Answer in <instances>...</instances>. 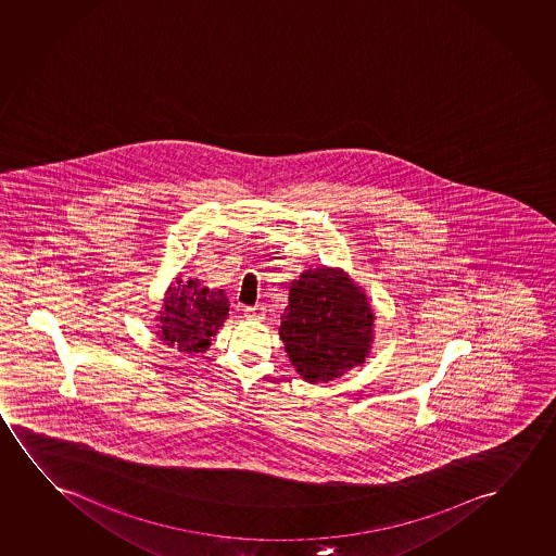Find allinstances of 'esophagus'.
I'll use <instances>...</instances> for the list:
<instances>
[{
  "label": "esophagus",
  "mask_w": 556,
  "mask_h": 556,
  "mask_svg": "<svg viewBox=\"0 0 556 556\" xmlns=\"http://www.w3.org/2000/svg\"><path fill=\"white\" fill-rule=\"evenodd\" d=\"M244 315H247V317H251V319H264V315H266V307H262V305H251V307H247V309H244Z\"/></svg>",
  "instance_id": "1"
}]
</instances>
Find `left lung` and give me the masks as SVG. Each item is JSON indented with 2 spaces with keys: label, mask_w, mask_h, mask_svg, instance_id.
Returning <instances> with one entry per match:
<instances>
[{
  "label": "left lung",
  "mask_w": 556,
  "mask_h": 556,
  "mask_svg": "<svg viewBox=\"0 0 556 556\" xmlns=\"http://www.w3.org/2000/svg\"><path fill=\"white\" fill-rule=\"evenodd\" d=\"M289 298L279 334L304 380L327 383L365 363L372 343V309L340 269H307L290 285Z\"/></svg>",
  "instance_id": "left-lung-1"
}]
</instances>
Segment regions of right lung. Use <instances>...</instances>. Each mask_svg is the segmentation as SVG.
Masks as SVG:
<instances>
[{"instance_id":"right-lung-1","label":"right lung","mask_w":556,"mask_h":556,"mask_svg":"<svg viewBox=\"0 0 556 556\" xmlns=\"http://www.w3.org/2000/svg\"><path fill=\"white\" fill-rule=\"evenodd\" d=\"M228 312L224 290H208L199 281L176 279L160 315L161 340L184 353H203Z\"/></svg>"}]
</instances>
